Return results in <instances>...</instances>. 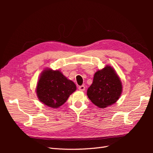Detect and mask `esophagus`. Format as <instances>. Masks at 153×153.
<instances>
[{"mask_svg":"<svg viewBox=\"0 0 153 153\" xmlns=\"http://www.w3.org/2000/svg\"><path fill=\"white\" fill-rule=\"evenodd\" d=\"M78 89H79L80 91H84L85 89V87L84 85H81V86L78 87Z\"/></svg>","mask_w":153,"mask_h":153,"instance_id":"1","label":"esophagus"}]
</instances>
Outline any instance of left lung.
<instances>
[{"mask_svg":"<svg viewBox=\"0 0 153 153\" xmlns=\"http://www.w3.org/2000/svg\"><path fill=\"white\" fill-rule=\"evenodd\" d=\"M122 84L113 68L106 66L94 76L87 94L92 103L101 108L114 104L122 93Z\"/></svg>","mask_w":153,"mask_h":153,"instance_id":"obj_1","label":"left lung"}]
</instances>
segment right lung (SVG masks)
Returning a JSON list of instances; mask_svg holds the SVG:
<instances>
[{
    "label": "right lung",
    "instance_id": "obj_1",
    "mask_svg": "<svg viewBox=\"0 0 153 153\" xmlns=\"http://www.w3.org/2000/svg\"><path fill=\"white\" fill-rule=\"evenodd\" d=\"M76 89L75 83L59 70L45 69L41 73L36 87L38 99L53 108L62 105Z\"/></svg>",
    "mask_w": 153,
    "mask_h": 153
}]
</instances>
